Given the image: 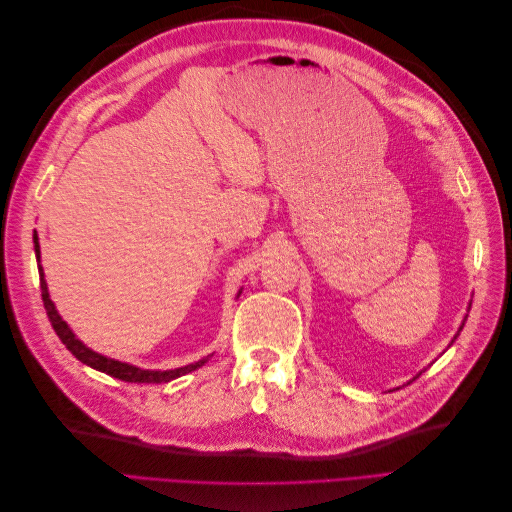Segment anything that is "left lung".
I'll list each match as a JSON object with an SVG mask.
<instances>
[{
    "label": "left lung",
    "mask_w": 512,
    "mask_h": 512,
    "mask_svg": "<svg viewBox=\"0 0 512 512\" xmlns=\"http://www.w3.org/2000/svg\"><path fill=\"white\" fill-rule=\"evenodd\" d=\"M466 318H468V316H466ZM461 329H463V324H461V327H459V331H461ZM459 331H457V335H459ZM457 335H455L453 339H457ZM451 344H453V342H451Z\"/></svg>",
    "instance_id": "1"
}]
</instances>
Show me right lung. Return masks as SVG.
I'll return each instance as SVG.
<instances>
[{
	"label": "right lung",
	"instance_id": "right-lung-1",
	"mask_svg": "<svg viewBox=\"0 0 512 512\" xmlns=\"http://www.w3.org/2000/svg\"><path fill=\"white\" fill-rule=\"evenodd\" d=\"M34 243H36V258L40 260V245H38V237H34ZM38 273H40V288H42V301H44V309H46V316H49L53 329L57 333V337L61 339V344H64L76 359H79L81 363L94 367L98 371H104V374L113 376V378H119L123 382H138V384H160V382H170L175 380L179 376H185L190 374V371L203 367L209 356H205V359H200L196 363H190L185 367H177V369H166V371H160V369H141L136 365H130V363H121V361H115V359H108V356H102L98 352H94L91 348H87L79 337H76L72 333V329L68 327V324L64 322V318L59 316V312L55 309V303L51 301L49 297V288H46V282H44V273H42V267L38 265ZM241 294V292H239Z\"/></svg>",
	"mask_w": 512,
	"mask_h": 512
}]
</instances>
